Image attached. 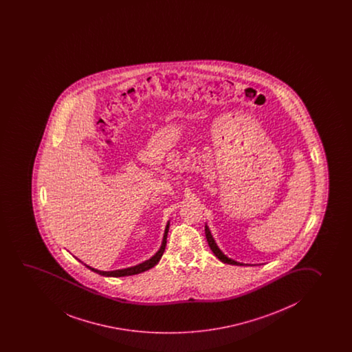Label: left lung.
<instances>
[{"instance_id": "8db88e82", "label": "left lung", "mask_w": 352, "mask_h": 352, "mask_svg": "<svg viewBox=\"0 0 352 352\" xmlns=\"http://www.w3.org/2000/svg\"><path fill=\"white\" fill-rule=\"evenodd\" d=\"M206 237H207V241H208L209 247H210V250L212 252L214 253L215 256L218 258V259L221 260L223 263H226V264H232V265H242L241 263L239 261H234V260L230 259L228 258L226 255H224V253L221 252V250L218 248V245L215 243V241L213 240V237H212V234H210V231H209L208 226L206 225Z\"/></svg>"}]
</instances>
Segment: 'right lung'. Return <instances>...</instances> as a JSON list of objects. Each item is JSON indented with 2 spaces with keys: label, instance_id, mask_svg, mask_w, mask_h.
I'll use <instances>...</instances> for the list:
<instances>
[{
  "label": "right lung",
  "instance_id": "1",
  "mask_svg": "<svg viewBox=\"0 0 352 352\" xmlns=\"http://www.w3.org/2000/svg\"><path fill=\"white\" fill-rule=\"evenodd\" d=\"M168 225H167V228H166V232H164V236H163L162 245H161V248L158 250L156 254L153 255L151 259L146 260V261H144L142 264H139L137 266H133V267H128V269H123V270H115V271H99L96 270V269H93V267H89V266H87L88 269H91V270L94 271V272H97L99 275L102 276H109V277H123V276H132L137 275V274H140V272H144V271L148 270V269H151L153 266L157 264L160 259L162 258L163 252H164V248H166V243H167V234H168Z\"/></svg>",
  "mask_w": 352,
  "mask_h": 352
}]
</instances>
